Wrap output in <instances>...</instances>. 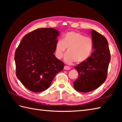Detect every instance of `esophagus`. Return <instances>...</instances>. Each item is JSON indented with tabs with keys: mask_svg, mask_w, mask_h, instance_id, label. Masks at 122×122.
<instances>
[{
	"mask_svg": "<svg viewBox=\"0 0 122 122\" xmlns=\"http://www.w3.org/2000/svg\"><path fill=\"white\" fill-rule=\"evenodd\" d=\"M64 70H70L71 68L70 67H68V66H65L64 67Z\"/></svg>",
	"mask_w": 122,
	"mask_h": 122,
	"instance_id": "obj_1",
	"label": "esophagus"
}]
</instances>
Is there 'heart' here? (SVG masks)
Wrapping results in <instances>:
<instances>
[{
	"mask_svg": "<svg viewBox=\"0 0 122 122\" xmlns=\"http://www.w3.org/2000/svg\"><path fill=\"white\" fill-rule=\"evenodd\" d=\"M67 49L64 61L67 64H77L86 61L93 49L92 39L89 36L75 31L64 34L61 41H58L55 47V55L57 58H63Z\"/></svg>",
	"mask_w": 122,
	"mask_h": 122,
	"instance_id": "obj_1",
	"label": "heart"
}]
</instances>
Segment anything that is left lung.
Here are the masks:
<instances>
[{"label": "left lung", "mask_w": 122, "mask_h": 122, "mask_svg": "<svg viewBox=\"0 0 122 122\" xmlns=\"http://www.w3.org/2000/svg\"><path fill=\"white\" fill-rule=\"evenodd\" d=\"M91 34L94 51L86 61L74 67L79 73V77L73 83L74 88L82 92L93 91L105 81L111 61L106 39L93 30H91Z\"/></svg>", "instance_id": "obj_1"}]
</instances>
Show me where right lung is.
<instances>
[{
    "label": "right lung",
    "mask_w": 122,
    "mask_h": 122,
    "mask_svg": "<svg viewBox=\"0 0 122 122\" xmlns=\"http://www.w3.org/2000/svg\"><path fill=\"white\" fill-rule=\"evenodd\" d=\"M59 32L41 28L23 38L15 53L16 75L24 86L34 92L47 89L64 64L54 53Z\"/></svg>",
    "instance_id": "1"
}]
</instances>
